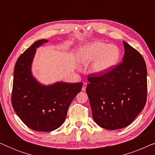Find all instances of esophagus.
Returning a JSON list of instances; mask_svg holds the SVG:
<instances>
[{
	"mask_svg": "<svg viewBox=\"0 0 155 155\" xmlns=\"http://www.w3.org/2000/svg\"><path fill=\"white\" fill-rule=\"evenodd\" d=\"M87 82H84L83 83V85H82V91H85L86 90V87H87Z\"/></svg>",
	"mask_w": 155,
	"mask_h": 155,
	"instance_id": "obj_1",
	"label": "esophagus"
}]
</instances>
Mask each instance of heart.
I'll use <instances>...</instances> for the list:
<instances>
[{"instance_id": "b5f03b06", "label": "heart", "mask_w": 155, "mask_h": 155, "mask_svg": "<svg viewBox=\"0 0 155 155\" xmlns=\"http://www.w3.org/2000/svg\"><path fill=\"white\" fill-rule=\"evenodd\" d=\"M120 50L118 46L102 41H94L80 48L78 58L82 64L94 61L92 71L97 74L109 71L119 60Z\"/></svg>"}]
</instances>
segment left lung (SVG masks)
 <instances>
[{"mask_svg":"<svg viewBox=\"0 0 155 155\" xmlns=\"http://www.w3.org/2000/svg\"><path fill=\"white\" fill-rule=\"evenodd\" d=\"M123 61L104 73L90 74L86 92L93 119L101 128L116 130L130 125L147 101V68L140 53L123 41Z\"/></svg>","mask_w":155,"mask_h":155,"instance_id":"8db88e82","label":"left lung"}]
</instances>
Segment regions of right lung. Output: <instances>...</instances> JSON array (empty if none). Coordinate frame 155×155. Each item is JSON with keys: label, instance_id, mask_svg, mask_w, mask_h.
<instances>
[{"label": "right lung", "instance_id": "right-lung-1", "mask_svg": "<svg viewBox=\"0 0 155 155\" xmlns=\"http://www.w3.org/2000/svg\"><path fill=\"white\" fill-rule=\"evenodd\" d=\"M48 42L38 40L20 55L14 68L11 94L12 107L29 128L40 132L56 130L63 124L70 104L83 83L59 82L50 86L39 84L31 73L36 48Z\"/></svg>", "mask_w": 155, "mask_h": 155}]
</instances>
